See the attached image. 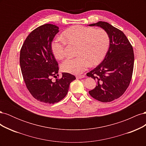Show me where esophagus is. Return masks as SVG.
Segmentation results:
<instances>
[{
	"label": "esophagus",
	"mask_w": 146,
	"mask_h": 146,
	"mask_svg": "<svg viewBox=\"0 0 146 146\" xmlns=\"http://www.w3.org/2000/svg\"><path fill=\"white\" fill-rule=\"evenodd\" d=\"M84 77H85V76H76V78H78V79H81V78H83Z\"/></svg>",
	"instance_id": "obj_1"
}]
</instances>
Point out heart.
<instances>
[{
	"mask_svg": "<svg viewBox=\"0 0 146 146\" xmlns=\"http://www.w3.org/2000/svg\"><path fill=\"white\" fill-rule=\"evenodd\" d=\"M66 44L77 46L78 56L66 59L61 64V69L65 72L78 75L85 71L90 64L95 66L101 62L108 50L110 37L104 29L72 26L64 31L62 38H56L52 43V51L56 59L65 57Z\"/></svg>",
	"mask_w": 146,
	"mask_h": 146,
	"instance_id": "obj_1",
	"label": "heart"
}]
</instances>
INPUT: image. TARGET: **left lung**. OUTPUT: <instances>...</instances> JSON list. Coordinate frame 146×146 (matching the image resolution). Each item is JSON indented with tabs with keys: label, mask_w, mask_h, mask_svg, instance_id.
<instances>
[{
	"label": "left lung",
	"mask_w": 146,
	"mask_h": 146,
	"mask_svg": "<svg viewBox=\"0 0 146 146\" xmlns=\"http://www.w3.org/2000/svg\"><path fill=\"white\" fill-rule=\"evenodd\" d=\"M89 25L101 27L110 37L105 58L86 74L97 82L96 88L89 93L102 102H110L120 98L129 86L134 66L133 47L125 34L109 23L99 21Z\"/></svg>",
	"instance_id": "8db88e82"
}]
</instances>
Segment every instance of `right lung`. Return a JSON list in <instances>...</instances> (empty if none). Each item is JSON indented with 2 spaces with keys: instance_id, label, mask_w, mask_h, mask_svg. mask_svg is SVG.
Returning a JSON list of instances; mask_svg holds the SVG:
<instances>
[{
  "instance_id": "right-lung-1",
  "label": "right lung",
  "mask_w": 146,
  "mask_h": 146,
  "mask_svg": "<svg viewBox=\"0 0 146 146\" xmlns=\"http://www.w3.org/2000/svg\"><path fill=\"white\" fill-rule=\"evenodd\" d=\"M58 29L50 24L39 26L29 35L20 52V66L26 86L35 99L46 104L62 100L70 83L76 80L73 75L63 72L61 78L52 80V77L58 76V63L51 48Z\"/></svg>"
}]
</instances>
